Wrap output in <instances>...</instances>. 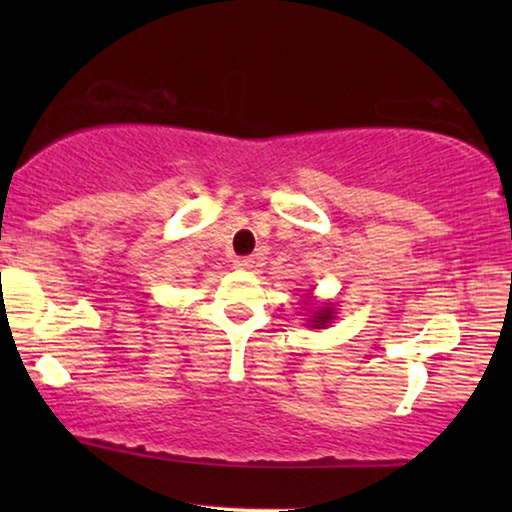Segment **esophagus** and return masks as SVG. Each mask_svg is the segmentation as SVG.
Here are the masks:
<instances>
[{"instance_id":"esophagus-1","label":"esophagus","mask_w":512,"mask_h":512,"mask_svg":"<svg viewBox=\"0 0 512 512\" xmlns=\"http://www.w3.org/2000/svg\"><path fill=\"white\" fill-rule=\"evenodd\" d=\"M233 265H235L237 270H251V268H254V258H251V256H240V258H235Z\"/></svg>"}]
</instances>
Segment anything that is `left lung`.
Listing matches in <instances>:
<instances>
[{
  "mask_svg": "<svg viewBox=\"0 0 512 512\" xmlns=\"http://www.w3.org/2000/svg\"><path fill=\"white\" fill-rule=\"evenodd\" d=\"M331 319H333L331 307H324V310L314 312V319H310V321H312V328H324Z\"/></svg>",
  "mask_w": 512,
  "mask_h": 512,
  "instance_id": "8db88e82",
  "label": "left lung"
}]
</instances>
